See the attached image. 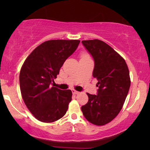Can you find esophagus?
I'll list each match as a JSON object with an SVG mask.
<instances>
[{"label":"esophagus","instance_id":"esophagus-1","mask_svg":"<svg viewBox=\"0 0 150 150\" xmlns=\"http://www.w3.org/2000/svg\"><path fill=\"white\" fill-rule=\"evenodd\" d=\"M72 93L74 94V95H76V94H79V91H76V90H72Z\"/></svg>","mask_w":150,"mask_h":150}]
</instances>
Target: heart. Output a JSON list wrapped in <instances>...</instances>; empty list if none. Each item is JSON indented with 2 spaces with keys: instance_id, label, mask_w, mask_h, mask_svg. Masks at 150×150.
<instances>
[{
  "instance_id": "heart-1",
  "label": "heart",
  "mask_w": 150,
  "mask_h": 150,
  "mask_svg": "<svg viewBox=\"0 0 150 150\" xmlns=\"http://www.w3.org/2000/svg\"><path fill=\"white\" fill-rule=\"evenodd\" d=\"M88 58H90L89 54H87V53L86 52H82L81 54V59H88Z\"/></svg>"
}]
</instances>
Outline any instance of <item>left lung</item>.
<instances>
[{
    "label": "left lung",
    "mask_w": 150,
    "mask_h": 150,
    "mask_svg": "<svg viewBox=\"0 0 150 150\" xmlns=\"http://www.w3.org/2000/svg\"><path fill=\"white\" fill-rule=\"evenodd\" d=\"M82 44L94 60L93 76L98 89L97 95L87 93L89 100L81 110L87 121L103 126L122 110L130 86L129 69L124 59L105 42L83 40Z\"/></svg>",
    "instance_id": "obj_1"
}]
</instances>
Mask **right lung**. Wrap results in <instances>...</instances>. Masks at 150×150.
I'll return each mask as SVG.
<instances>
[{"instance_id":"obj_1","label":"right lung","mask_w":150,"mask_h":150,"mask_svg":"<svg viewBox=\"0 0 150 150\" xmlns=\"http://www.w3.org/2000/svg\"><path fill=\"white\" fill-rule=\"evenodd\" d=\"M81 41H46L28 55L20 72L23 100L37 120L51 123L66 113L72 93L50 87L65 60L74 52Z\"/></svg>"}]
</instances>
